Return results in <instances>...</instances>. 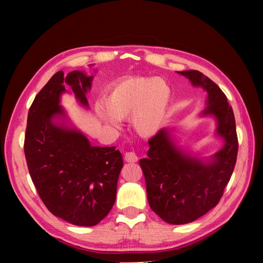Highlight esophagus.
<instances>
[{"mask_svg": "<svg viewBox=\"0 0 263 263\" xmlns=\"http://www.w3.org/2000/svg\"><path fill=\"white\" fill-rule=\"evenodd\" d=\"M125 160L127 162H137L138 161V156L135 153H126L125 154Z\"/></svg>", "mask_w": 263, "mask_h": 263, "instance_id": "esophagus-1", "label": "esophagus"}]
</instances>
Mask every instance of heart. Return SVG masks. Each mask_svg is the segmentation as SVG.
Returning <instances> with one entry per match:
<instances>
[{
    "instance_id": "b5f03b06",
    "label": "heart",
    "mask_w": 263,
    "mask_h": 263,
    "mask_svg": "<svg viewBox=\"0 0 263 263\" xmlns=\"http://www.w3.org/2000/svg\"><path fill=\"white\" fill-rule=\"evenodd\" d=\"M171 90L162 79L133 77L116 82L97 105L101 121L118 128L121 119L130 116L133 128L140 136H151L161 128L169 108Z\"/></svg>"
}]
</instances>
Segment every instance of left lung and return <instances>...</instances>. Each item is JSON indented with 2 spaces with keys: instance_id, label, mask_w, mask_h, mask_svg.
Wrapping results in <instances>:
<instances>
[{
  "instance_id": "left-lung-1",
  "label": "left lung",
  "mask_w": 263,
  "mask_h": 263,
  "mask_svg": "<svg viewBox=\"0 0 263 263\" xmlns=\"http://www.w3.org/2000/svg\"><path fill=\"white\" fill-rule=\"evenodd\" d=\"M178 73L208 92V106L201 116L215 117L216 135L224 140V146L204 159L177 146L168 128L149 139L148 157L139 160L148 202L159 217L172 225L194 221L218 204L233 174L238 153L235 116L224 92L200 71Z\"/></svg>"
}]
</instances>
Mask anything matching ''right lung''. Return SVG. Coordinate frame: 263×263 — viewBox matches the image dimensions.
Listing matches in <instances>:
<instances>
[{
  "label": "right lung",
  "mask_w": 263,
  "mask_h": 263,
  "mask_svg": "<svg viewBox=\"0 0 263 263\" xmlns=\"http://www.w3.org/2000/svg\"><path fill=\"white\" fill-rule=\"evenodd\" d=\"M92 80L78 70L67 77L54 73L29 108L24 144L30 178L46 208L77 226H95L112 210L123 168L119 150L92 146L80 130L65 124L60 98L66 86L89 107L85 94Z\"/></svg>",
  "instance_id": "1"
}]
</instances>
